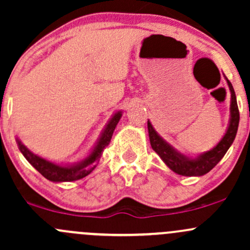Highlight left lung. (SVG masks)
<instances>
[{"mask_svg": "<svg viewBox=\"0 0 250 250\" xmlns=\"http://www.w3.org/2000/svg\"><path fill=\"white\" fill-rule=\"evenodd\" d=\"M230 93H231V104H230V123L227 132L218 144L208 152L199 155L195 158H190L185 156L176 151L173 146H169L166 141H163L162 137L158 136V133L152 127L151 123L147 120V131H149V138L151 147L157 152L158 156L163 160V162L168 166L174 173L184 176H201L204 174L208 173L223 156L227 154L228 149L232 144L237 133L238 123H240V112H238L237 101H236V94L233 90L232 84L229 80Z\"/></svg>", "mask_w": 250, "mask_h": 250, "instance_id": "obj_1", "label": "left lung"}]
</instances>
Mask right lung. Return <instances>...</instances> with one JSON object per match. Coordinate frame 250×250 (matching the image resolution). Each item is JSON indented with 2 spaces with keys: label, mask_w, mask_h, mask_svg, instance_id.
<instances>
[{
  "label": "right lung",
  "mask_w": 250,
  "mask_h": 250,
  "mask_svg": "<svg viewBox=\"0 0 250 250\" xmlns=\"http://www.w3.org/2000/svg\"><path fill=\"white\" fill-rule=\"evenodd\" d=\"M120 118H122V112H117L112 119L109 120V123L107 124L106 128L104 130L103 135H101L100 139L96 143L95 147L92 151V154L89 155L85 160H83L82 162L77 163L74 166H68V167H63V166L55 165V163L46 161L45 158H42L37 155H34L33 152H31L29 150L21 143L18 139V146L20 151L22 152V155L25 156L26 160L33 166L37 170L42 174L44 178L53 182H63V181H75V180H80L84 176H87L88 174H90L94 170V168L96 167L95 163L100 160L101 155H103L104 149L111 142L112 136H113L114 128L119 123Z\"/></svg>",
  "instance_id": "1"
}]
</instances>
